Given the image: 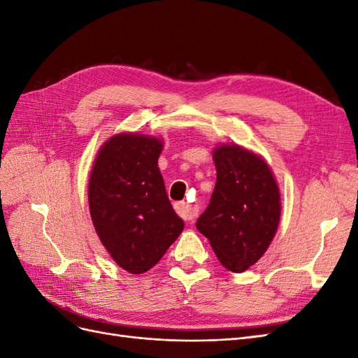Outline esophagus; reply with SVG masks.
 Instances as JSON below:
<instances>
[{
  "label": "esophagus",
  "instance_id": "esophagus-1",
  "mask_svg": "<svg viewBox=\"0 0 358 358\" xmlns=\"http://www.w3.org/2000/svg\"><path fill=\"white\" fill-rule=\"evenodd\" d=\"M175 210L178 212L179 216H182L183 220L185 221H192L194 218L197 216V209L192 208V206L187 204L185 201H179V203H175Z\"/></svg>",
  "mask_w": 358,
  "mask_h": 358
}]
</instances>
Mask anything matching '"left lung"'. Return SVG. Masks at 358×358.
<instances>
[{
  "instance_id": "obj_1",
  "label": "left lung",
  "mask_w": 358,
  "mask_h": 358,
  "mask_svg": "<svg viewBox=\"0 0 358 358\" xmlns=\"http://www.w3.org/2000/svg\"><path fill=\"white\" fill-rule=\"evenodd\" d=\"M212 158L216 183L197 229L220 263L242 273L264 255L278 231L279 187L266 159L246 148L222 143Z\"/></svg>"
}]
</instances>
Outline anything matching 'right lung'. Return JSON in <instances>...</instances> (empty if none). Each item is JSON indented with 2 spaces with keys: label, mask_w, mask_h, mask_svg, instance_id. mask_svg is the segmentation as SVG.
Here are the masks:
<instances>
[{
  "label": "right lung",
  "mask_w": 358,
  "mask_h": 358,
  "mask_svg": "<svg viewBox=\"0 0 358 358\" xmlns=\"http://www.w3.org/2000/svg\"><path fill=\"white\" fill-rule=\"evenodd\" d=\"M162 146L158 137L117 133L101 145L91 170L94 229L113 262L131 275L152 268L183 230L158 169Z\"/></svg>",
  "instance_id": "1"
}]
</instances>
